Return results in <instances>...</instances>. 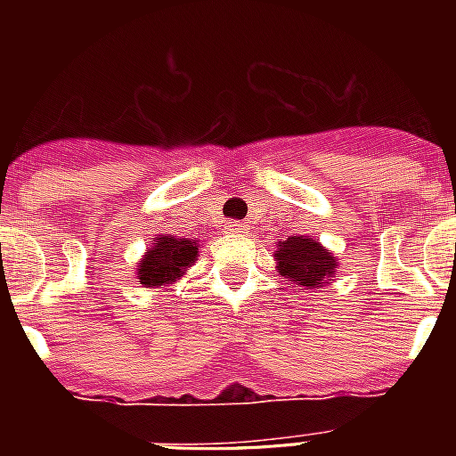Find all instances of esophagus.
I'll use <instances>...</instances> for the list:
<instances>
[{
  "mask_svg": "<svg viewBox=\"0 0 456 456\" xmlns=\"http://www.w3.org/2000/svg\"><path fill=\"white\" fill-rule=\"evenodd\" d=\"M246 224H243V222H229L227 224V232L229 234H246Z\"/></svg>",
  "mask_w": 456,
  "mask_h": 456,
  "instance_id": "1",
  "label": "esophagus"
}]
</instances>
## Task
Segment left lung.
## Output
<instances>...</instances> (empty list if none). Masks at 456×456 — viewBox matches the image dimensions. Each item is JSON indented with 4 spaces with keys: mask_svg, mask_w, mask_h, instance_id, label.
I'll return each instance as SVG.
<instances>
[{
    "mask_svg": "<svg viewBox=\"0 0 456 456\" xmlns=\"http://www.w3.org/2000/svg\"><path fill=\"white\" fill-rule=\"evenodd\" d=\"M274 260L281 277L305 289H317L333 281L336 257L307 236H289L286 241H279Z\"/></svg>",
    "mask_w": 456,
    "mask_h": 456,
    "instance_id": "left-lung-1",
    "label": "left lung"
}]
</instances>
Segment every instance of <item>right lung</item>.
<instances>
[{"mask_svg":"<svg viewBox=\"0 0 456 456\" xmlns=\"http://www.w3.org/2000/svg\"><path fill=\"white\" fill-rule=\"evenodd\" d=\"M199 257V246L193 239H175L158 234L149 253L137 263V277L146 289H163L177 281Z\"/></svg>","mask_w":456,"mask_h":456,"instance_id":"right-lung-1","label":"right lung"}]
</instances>
